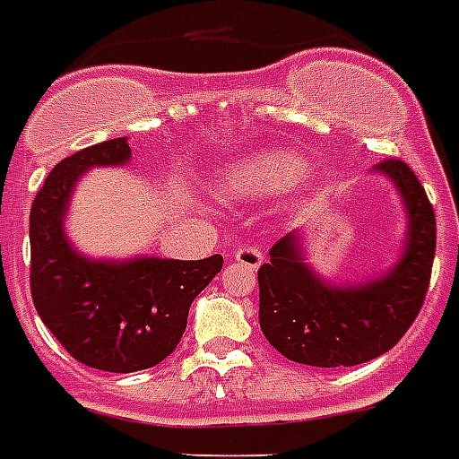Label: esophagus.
Returning <instances> with one entry per match:
<instances>
[{
  "mask_svg": "<svg viewBox=\"0 0 459 459\" xmlns=\"http://www.w3.org/2000/svg\"><path fill=\"white\" fill-rule=\"evenodd\" d=\"M232 260H237L238 264H244L248 269H257L264 257H262V253L255 246H241V248H237L232 253Z\"/></svg>",
  "mask_w": 459,
  "mask_h": 459,
  "instance_id": "esophagus-1",
  "label": "esophagus"
}]
</instances>
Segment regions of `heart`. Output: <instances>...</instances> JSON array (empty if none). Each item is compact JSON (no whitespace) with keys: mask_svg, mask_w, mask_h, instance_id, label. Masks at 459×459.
Segmentation results:
<instances>
[{"mask_svg":"<svg viewBox=\"0 0 459 459\" xmlns=\"http://www.w3.org/2000/svg\"><path fill=\"white\" fill-rule=\"evenodd\" d=\"M307 174V162L290 151H262L232 162L218 176L225 197H260L290 190Z\"/></svg>","mask_w":459,"mask_h":459,"instance_id":"obj_1","label":"heart"}]
</instances>
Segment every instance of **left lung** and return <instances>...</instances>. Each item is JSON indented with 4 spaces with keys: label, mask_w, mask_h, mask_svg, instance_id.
Instances as JSON below:
<instances>
[{
    "label": "left lung",
    "mask_w": 459,
    "mask_h": 459,
    "mask_svg": "<svg viewBox=\"0 0 459 459\" xmlns=\"http://www.w3.org/2000/svg\"><path fill=\"white\" fill-rule=\"evenodd\" d=\"M374 174L385 176L404 204V246L393 267L362 283L336 285L308 264L304 234L292 230L273 244L272 260L257 272L262 334L292 362H369L390 351L420 313L437 250L432 204L402 160H383Z\"/></svg>",
    "instance_id": "left-lung-1"
}]
</instances>
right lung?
Here are the masks:
<instances>
[{"label": "right lung", "mask_w": 459, "mask_h": 459, "mask_svg": "<svg viewBox=\"0 0 459 459\" xmlns=\"http://www.w3.org/2000/svg\"><path fill=\"white\" fill-rule=\"evenodd\" d=\"M127 136L83 148L55 164L30 211L32 299L39 318L74 359L129 374L162 362L181 342L195 297L222 269L206 260H92L65 234L76 183L95 167H125Z\"/></svg>", "instance_id": "right-lung-1"}]
</instances>
